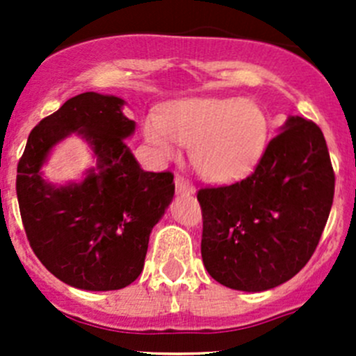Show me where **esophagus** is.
Segmentation results:
<instances>
[{"mask_svg": "<svg viewBox=\"0 0 356 356\" xmlns=\"http://www.w3.org/2000/svg\"><path fill=\"white\" fill-rule=\"evenodd\" d=\"M175 191H177L179 195H193V193H195V188H193L191 182L186 181L182 175H175Z\"/></svg>", "mask_w": 356, "mask_h": 356, "instance_id": "obj_1", "label": "esophagus"}]
</instances>
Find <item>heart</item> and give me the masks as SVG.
<instances>
[{"mask_svg":"<svg viewBox=\"0 0 356 356\" xmlns=\"http://www.w3.org/2000/svg\"><path fill=\"white\" fill-rule=\"evenodd\" d=\"M143 134L163 160L177 156V143L191 146V163L201 177L227 182L260 160L268 118L251 99L193 98L174 103L161 117L148 115Z\"/></svg>","mask_w":356,"mask_h":356,"instance_id":"obj_1","label":"heart"}]
</instances>
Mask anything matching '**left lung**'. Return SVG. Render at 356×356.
<instances>
[{
  "label": "left lung",
  "mask_w": 356,
  "mask_h": 356,
  "mask_svg": "<svg viewBox=\"0 0 356 356\" xmlns=\"http://www.w3.org/2000/svg\"><path fill=\"white\" fill-rule=\"evenodd\" d=\"M334 170L321 127L289 117L243 181L201 188V257L231 289L258 293L289 281L321 241Z\"/></svg>",
  "instance_id": "1"
}]
</instances>
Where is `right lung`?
Segmentation results:
<instances>
[{"label":"right lung","instance_id":"obj_1","mask_svg":"<svg viewBox=\"0 0 356 356\" xmlns=\"http://www.w3.org/2000/svg\"><path fill=\"white\" fill-rule=\"evenodd\" d=\"M124 99L82 92L31 131L17 167V198L32 251L55 277L86 291L122 289L145 267L149 234L174 198L172 172H145L125 139L136 122ZM92 146L97 167L82 183L55 186L40 174L67 135Z\"/></svg>","mask_w":356,"mask_h":356}]
</instances>
